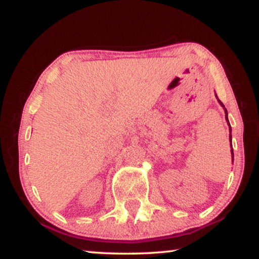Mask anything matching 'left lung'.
Returning <instances> with one entry per match:
<instances>
[{
    "label": "left lung",
    "instance_id": "8db88e82",
    "mask_svg": "<svg viewBox=\"0 0 259 259\" xmlns=\"http://www.w3.org/2000/svg\"><path fill=\"white\" fill-rule=\"evenodd\" d=\"M216 98H218V96H216ZM218 101L220 102V105H221L222 107H223V109H225V113H226V119H227V122H228V125H229V131H230V135H229V140H230V142H231V128H230V124H229V119H228V111H227V109L225 108V106H223V103L220 101V100L218 99ZM231 157H233V160H234V151H233V146H231Z\"/></svg>",
    "mask_w": 259,
    "mask_h": 259
}]
</instances>
